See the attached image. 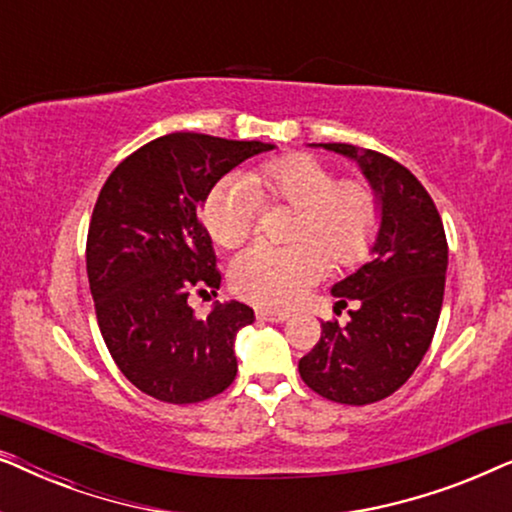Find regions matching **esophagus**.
<instances>
[{
    "mask_svg": "<svg viewBox=\"0 0 512 512\" xmlns=\"http://www.w3.org/2000/svg\"><path fill=\"white\" fill-rule=\"evenodd\" d=\"M258 319L263 321H272V324H279V321L289 319V312H279V310H258Z\"/></svg>",
    "mask_w": 512,
    "mask_h": 512,
    "instance_id": "1",
    "label": "esophagus"
}]
</instances>
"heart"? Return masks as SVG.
Here are the masks:
<instances>
[{
    "mask_svg": "<svg viewBox=\"0 0 512 512\" xmlns=\"http://www.w3.org/2000/svg\"><path fill=\"white\" fill-rule=\"evenodd\" d=\"M261 202L296 209L289 247L256 244L230 265V284L242 298L286 307L333 265H354L368 254L380 226V198L368 181H340L331 167L305 153L268 160L254 172L221 179L202 205V221L219 247L249 240Z\"/></svg>",
    "mask_w": 512,
    "mask_h": 512,
    "instance_id": "heart-1",
    "label": "heart"
}]
</instances>
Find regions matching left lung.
Wrapping results in <instances>:
<instances>
[{
	"instance_id": "8db88e82",
	"label": "left lung",
	"mask_w": 512,
	"mask_h": 512,
	"mask_svg": "<svg viewBox=\"0 0 512 512\" xmlns=\"http://www.w3.org/2000/svg\"><path fill=\"white\" fill-rule=\"evenodd\" d=\"M354 160L380 198L370 261L333 284L347 326L321 324V338L298 361L303 382L328 401L368 405L401 389L436 333L445 293L447 240L431 195L389 156L354 144H319Z\"/></svg>"
}]
</instances>
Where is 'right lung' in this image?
Returning a JSON list of instances; mask_svg holds the SVG:
<instances>
[{"label": "right lung", "mask_w": 512, "mask_h": 512, "mask_svg": "<svg viewBox=\"0 0 512 512\" xmlns=\"http://www.w3.org/2000/svg\"><path fill=\"white\" fill-rule=\"evenodd\" d=\"M275 144L172 132L144 144L104 181L88 228L86 268L97 324L121 373L163 403H200L233 384L235 335L249 305L188 296L219 289L212 237L198 219L223 174Z\"/></svg>", "instance_id": "obj_1"}]
</instances>
